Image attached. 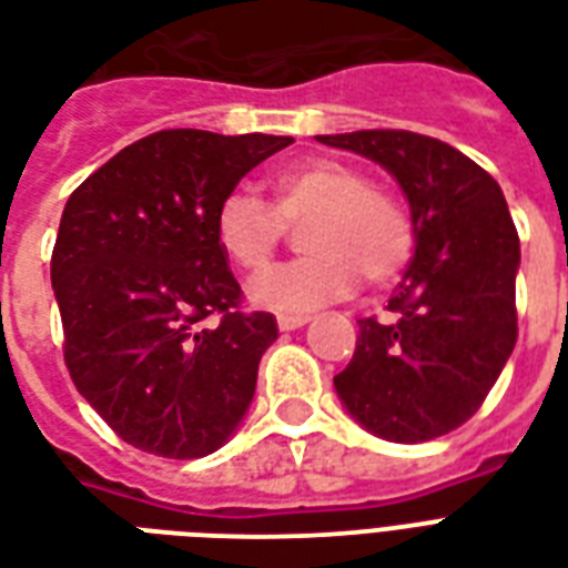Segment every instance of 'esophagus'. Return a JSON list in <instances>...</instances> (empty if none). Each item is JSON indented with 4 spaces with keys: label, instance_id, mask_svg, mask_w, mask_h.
<instances>
[{
    "label": "esophagus",
    "instance_id": "obj_1",
    "mask_svg": "<svg viewBox=\"0 0 568 568\" xmlns=\"http://www.w3.org/2000/svg\"><path fill=\"white\" fill-rule=\"evenodd\" d=\"M305 323H311V316H305V314H281L278 316L281 332H293V328H302Z\"/></svg>",
    "mask_w": 568,
    "mask_h": 568
}]
</instances>
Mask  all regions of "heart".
<instances>
[{"label": "heart", "mask_w": 568, "mask_h": 568, "mask_svg": "<svg viewBox=\"0 0 568 568\" xmlns=\"http://www.w3.org/2000/svg\"><path fill=\"white\" fill-rule=\"evenodd\" d=\"M272 206L234 189L213 213V236L236 270L257 275L278 252L287 224H302L305 257L266 272L252 302L278 314H307L349 296L364 278L388 284L415 252L412 215L397 197L341 160H302L270 180Z\"/></svg>", "instance_id": "b5f03b06"}]
</instances>
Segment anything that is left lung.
I'll return each mask as SVG.
<instances>
[{"label":"left lung","instance_id":"8db88e82","mask_svg":"<svg viewBox=\"0 0 568 568\" xmlns=\"http://www.w3.org/2000/svg\"><path fill=\"white\" fill-rule=\"evenodd\" d=\"M379 162L408 197L415 257L390 323L358 320L353 362L334 376L346 412L399 444L438 438L483 406L518 337L521 252L504 192L450 144L408 130L316 135Z\"/></svg>","mask_w":568,"mask_h":568}]
</instances>
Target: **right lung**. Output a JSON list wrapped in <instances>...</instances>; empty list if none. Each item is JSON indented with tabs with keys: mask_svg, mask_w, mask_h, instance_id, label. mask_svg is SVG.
Segmentation results:
<instances>
[{
	"mask_svg": "<svg viewBox=\"0 0 568 568\" xmlns=\"http://www.w3.org/2000/svg\"><path fill=\"white\" fill-rule=\"evenodd\" d=\"M287 144L290 135L162 130L115 153L64 204L50 263L64 364L139 450L206 456L252 406L278 325L266 311H240L213 213Z\"/></svg>",
	"mask_w": 568,
	"mask_h": 568,
	"instance_id": "obj_1",
	"label": "right lung"
}]
</instances>
